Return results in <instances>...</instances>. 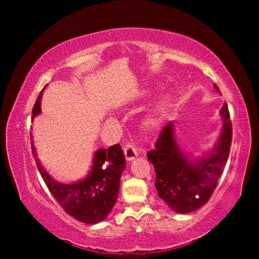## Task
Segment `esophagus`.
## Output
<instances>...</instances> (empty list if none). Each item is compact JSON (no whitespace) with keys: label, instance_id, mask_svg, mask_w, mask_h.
Here are the masks:
<instances>
[{"label":"esophagus","instance_id":"obj_1","mask_svg":"<svg viewBox=\"0 0 259 259\" xmlns=\"http://www.w3.org/2000/svg\"><path fill=\"white\" fill-rule=\"evenodd\" d=\"M124 154H125V159H126V161L131 162L134 159L137 158L138 155V152L135 149V147L131 145V144H127L126 146L124 147Z\"/></svg>","mask_w":259,"mask_h":259}]
</instances>
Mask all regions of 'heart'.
<instances>
[{
  "label": "heart",
  "instance_id": "heart-1",
  "mask_svg": "<svg viewBox=\"0 0 259 259\" xmlns=\"http://www.w3.org/2000/svg\"><path fill=\"white\" fill-rule=\"evenodd\" d=\"M171 101H173V94L163 93L162 95L155 100L150 109L144 113L139 120V127L143 132L150 133L159 127L162 122L164 114L167 111Z\"/></svg>",
  "mask_w": 259,
  "mask_h": 259
}]
</instances>
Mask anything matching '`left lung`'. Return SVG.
Listing matches in <instances>:
<instances>
[{
  "mask_svg": "<svg viewBox=\"0 0 259 259\" xmlns=\"http://www.w3.org/2000/svg\"><path fill=\"white\" fill-rule=\"evenodd\" d=\"M216 92H219L214 84ZM223 120L215 146L201 155L184 151L177 143L174 122L163 128L155 148L147 153L155 171L154 187L159 197L178 214L197 210L209 200L228 160L232 130L226 104L219 111Z\"/></svg>",
  "mask_w": 259,
  "mask_h": 259,
  "instance_id": "8db88e82",
  "label": "left lung"
}]
</instances>
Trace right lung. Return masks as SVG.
Wrapping results in <instances>:
<instances>
[{
    "instance_id": "1",
    "label": "right lung",
    "mask_w": 259,
    "mask_h": 259,
    "mask_svg": "<svg viewBox=\"0 0 259 259\" xmlns=\"http://www.w3.org/2000/svg\"><path fill=\"white\" fill-rule=\"evenodd\" d=\"M41 99L42 93L34 105L32 120L41 114ZM31 148L43 180L67 214L76 221L90 225L105 221L116 203L121 176L126 166L120 145L96 150L89 174L70 184L57 182L48 173L37 158L33 139H31Z\"/></svg>"
}]
</instances>
